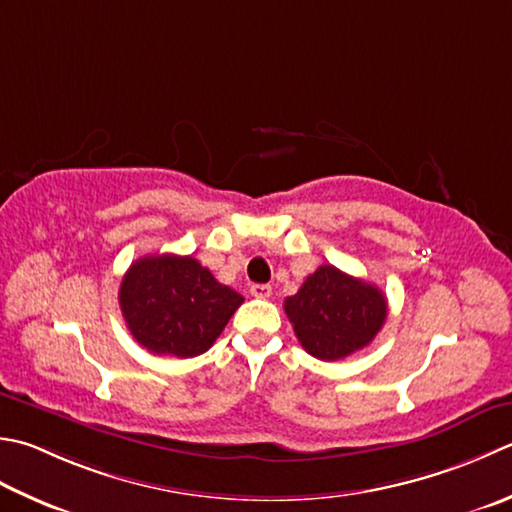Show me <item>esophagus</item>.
I'll return each mask as SVG.
<instances>
[{"label":"esophagus","instance_id":"esophagus-1","mask_svg":"<svg viewBox=\"0 0 512 512\" xmlns=\"http://www.w3.org/2000/svg\"><path fill=\"white\" fill-rule=\"evenodd\" d=\"M250 295L257 299H268L270 295H273V288H270L268 284H253L250 286Z\"/></svg>","mask_w":512,"mask_h":512}]
</instances>
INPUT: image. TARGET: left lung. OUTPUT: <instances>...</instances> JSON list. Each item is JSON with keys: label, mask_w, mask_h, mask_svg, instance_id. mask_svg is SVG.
Here are the masks:
<instances>
[{"label": "left lung", "mask_w": 512, "mask_h": 512, "mask_svg": "<svg viewBox=\"0 0 512 512\" xmlns=\"http://www.w3.org/2000/svg\"><path fill=\"white\" fill-rule=\"evenodd\" d=\"M284 310L306 353L335 362L373 342L386 322L388 304L377 286L326 264L286 297Z\"/></svg>", "instance_id": "obj_1"}]
</instances>
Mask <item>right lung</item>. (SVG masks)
<instances>
[{
    "label": "right lung",
    "instance_id": "add662e5",
    "mask_svg": "<svg viewBox=\"0 0 512 512\" xmlns=\"http://www.w3.org/2000/svg\"><path fill=\"white\" fill-rule=\"evenodd\" d=\"M242 302L190 255H146L130 264L119 286L130 335L153 355L206 353Z\"/></svg>",
    "mask_w": 512,
    "mask_h": 512
}]
</instances>
